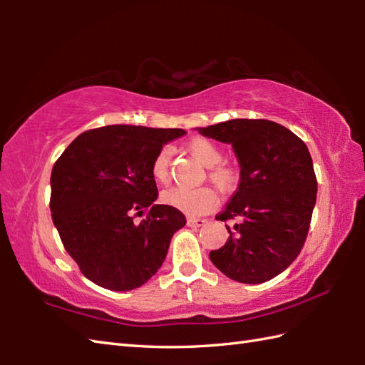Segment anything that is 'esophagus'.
I'll list each match as a JSON object with an SVG mask.
<instances>
[{
    "instance_id": "1",
    "label": "esophagus",
    "mask_w": 365,
    "mask_h": 365,
    "mask_svg": "<svg viewBox=\"0 0 365 365\" xmlns=\"http://www.w3.org/2000/svg\"><path fill=\"white\" fill-rule=\"evenodd\" d=\"M205 222H207V220H204V218H188V221H187L190 227H202V226H205Z\"/></svg>"
}]
</instances>
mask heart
I'll return each mask as SVG.
<instances>
[{
  "label": "heart",
  "mask_w": 365,
  "mask_h": 365,
  "mask_svg": "<svg viewBox=\"0 0 365 365\" xmlns=\"http://www.w3.org/2000/svg\"><path fill=\"white\" fill-rule=\"evenodd\" d=\"M187 150L200 165L208 168V178L220 190L229 191L235 188L240 178L238 169L232 163L222 160V150L218 144L213 143L212 139L197 136L187 143ZM170 157H173V150H170V147L165 145L152 160V177L160 183H166L169 180ZM161 200L166 205L177 208V210L196 216L213 210L220 202V196L216 190L210 187H170L161 192Z\"/></svg>",
  "instance_id": "1"
}]
</instances>
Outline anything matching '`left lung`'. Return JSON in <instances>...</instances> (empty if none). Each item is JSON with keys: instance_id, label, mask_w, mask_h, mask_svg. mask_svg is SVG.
I'll use <instances>...</instances> for the list:
<instances>
[{"instance_id": "8db88e82", "label": "left lung", "mask_w": 365, "mask_h": 365, "mask_svg": "<svg viewBox=\"0 0 365 365\" xmlns=\"http://www.w3.org/2000/svg\"><path fill=\"white\" fill-rule=\"evenodd\" d=\"M200 135L232 144L240 183L220 221L226 245L210 252L213 265L243 284L273 279L298 257L307 238L317 200L314 163L304 141L265 119H234L197 128Z\"/></svg>"}]
</instances>
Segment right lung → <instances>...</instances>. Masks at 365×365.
Instances as JSON below:
<instances>
[{
    "mask_svg": "<svg viewBox=\"0 0 365 365\" xmlns=\"http://www.w3.org/2000/svg\"><path fill=\"white\" fill-rule=\"evenodd\" d=\"M182 128L106 125L76 136L51 170L50 210L68 255L108 290L141 287L166 259L185 215L153 204L152 160ZM135 211H147L139 225Z\"/></svg>",
    "mask_w": 365,
    "mask_h": 365,
    "instance_id": "obj_1",
    "label": "right lung"
}]
</instances>
